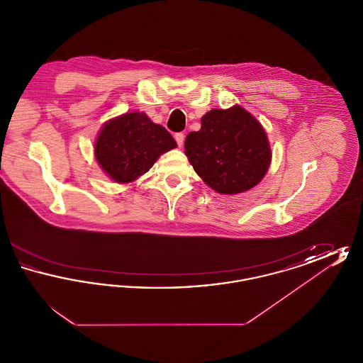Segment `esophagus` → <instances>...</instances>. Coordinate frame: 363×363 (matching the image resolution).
Instances as JSON below:
<instances>
[{"instance_id":"34e87169","label":"esophagus","mask_w":363,"mask_h":363,"mask_svg":"<svg viewBox=\"0 0 363 363\" xmlns=\"http://www.w3.org/2000/svg\"><path fill=\"white\" fill-rule=\"evenodd\" d=\"M174 138H175L178 147H182V145H184V140H185V135H184V133H175Z\"/></svg>"}]
</instances>
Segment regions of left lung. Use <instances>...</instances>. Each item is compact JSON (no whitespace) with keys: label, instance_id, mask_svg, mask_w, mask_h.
<instances>
[{"label":"left lung","instance_id":"left-lung-1","mask_svg":"<svg viewBox=\"0 0 363 363\" xmlns=\"http://www.w3.org/2000/svg\"><path fill=\"white\" fill-rule=\"evenodd\" d=\"M185 154L208 186L222 194L255 188L272 156L264 128L238 104L203 116L201 129L186 136Z\"/></svg>","mask_w":363,"mask_h":363}]
</instances>
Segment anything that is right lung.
I'll use <instances>...</instances> for the list:
<instances>
[{"instance_id": "right-lung-1", "label": "right lung", "mask_w": 363, "mask_h": 363, "mask_svg": "<svg viewBox=\"0 0 363 363\" xmlns=\"http://www.w3.org/2000/svg\"><path fill=\"white\" fill-rule=\"evenodd\" d=\"M177 147L173 136L145 113H126L106 122L95 141V157L113 181L128 184L147 173L159 156Z\"/></svg>"}]
</instances>
